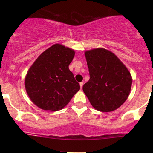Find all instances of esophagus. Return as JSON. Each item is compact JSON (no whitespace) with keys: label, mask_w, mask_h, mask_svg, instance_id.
<instances>
[{"label":"esophagus","mask_w":153,"mask_h":153,"mask_svg":"<svg viewBox=\"0 0 153 153\" xmlns=\"http://www.w3.org/2000/svg\"><path fill=\"white\" fill-rule=\"evenodd\" d=\"M79 84H80V88H81V89H82L83 85V82H81L80 83H79Z\"/></svg>","instance_id":"34e87169"}]
</instances>
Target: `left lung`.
I'll list each match as a JSON object with an SVG mask.
<instances>
[{"instance_id": "obj_1", "label": "left lung", "mask_w": 153, "mask_h": 153, "mask_svg": "<svg viewBox=\"0 0 153 153\" xmlns=\"http://www.w3.org/2000/svg\"><path fill=\"white\" fill-rule=\"evenodd\" d=\"M90 79L83 91L91 105L102 112L117 109L126 101L132 83L131 74L111 51L96 48L85 51Z\"/></svg>"}]
</instances>
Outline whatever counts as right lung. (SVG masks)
Returning <instances> with one entry per match:
<instances>
[{
    "label": "right lung",
    "mask_w": 153,
    "mask_h": 153,
    "mask_svg": "<svg viewBox=\"0 0 153 153\" xmlns=\"http://www.w3.org/2000/svg\"><path fill=\"white\" fill-rule=\"evenodd\" d=\"M75 51L55 44L38 56L27 72L25 88L28 97L43 110H61L80 89L69 65Z\"/></svg>",
    "instance_id": "add662e5"
}]
</instances>
